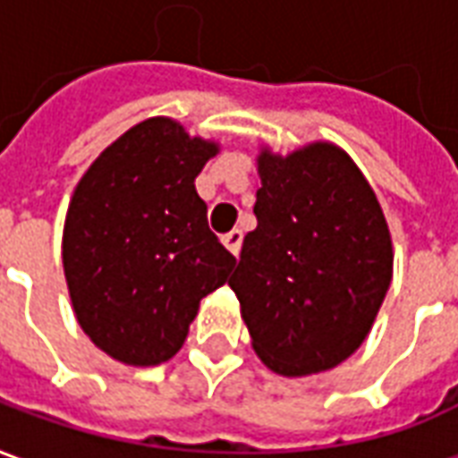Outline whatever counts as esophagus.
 Listing matches in <instances>:
<instances>
[{
	"mask_svg": "<svg viewBox=\"0 0 458 458\" xmlns=\"http://www.w3.org/2000/svg\"><path fill=\"white\" fill-rule=\"evenodd\" d=\"M223 245L233 252V255H238L240 252V245H242V230H230V233H225L223 235Z\"/></svg>",
	"mask_w": 458,
	"mask_h": 458,
	"instance_id": "obj_1",
	"label": "esophagus"
}]
</instances>
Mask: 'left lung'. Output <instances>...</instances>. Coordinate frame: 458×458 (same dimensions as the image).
<instances>
[{
  "label": "left lung",
  "instance_id": "1",
  "mask_svg": "<svg viewBox=\"0 0 458 458\" xmlns=\"http://www.w3.org/2000/svg\"><path fill=\"white\" fill-rule=\"evenodd\" d=\"M258 161V228L228 284L275 373H321L373 327L393 279L390 230L363 174L334 144L287 159L262 151Z\"/></svg>",
  "mask_w": 458,
  "mask_h": 458
}]
</instances>
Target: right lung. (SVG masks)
Segmentation results:
<instances>
[{
  "label": "right lung",
  "mask_w": 458,
  "mask_h": 458,
  "mask_svg": "<svg viewBox=\"0 0 458 458\" xmlns=\"http://www.w3.org/2000/svg\"><path fill=\"white\" fill-rule=\"evenodd\" d=\"M216 151L179 122L154 117L110 144L75 189L65 282L81 328L114 360H169L200 299L235 267L193 186Z\"/></svg>",
  "instance_id": "right-lung-1"
}]
</instances>
